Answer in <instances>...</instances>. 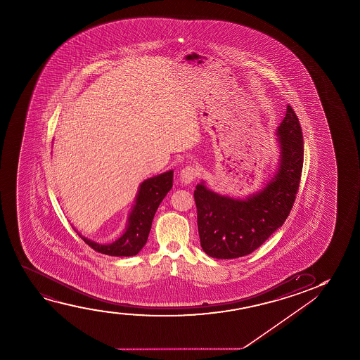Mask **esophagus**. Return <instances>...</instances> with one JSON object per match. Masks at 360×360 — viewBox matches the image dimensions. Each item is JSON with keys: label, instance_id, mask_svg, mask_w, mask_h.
Here are the masks:
<instances>
[{"label": "esophagus", "instance_id": "obj_1", "mask_svg": "<svg viewBox=\"0 0 360 360\" xmlns=\"http://www.w3.org/2000/svg\"><path fill=\"white\" fill-rule=\"evenodd\" d=\"M198 176V169L194 166H187V167L183 168L181 173H179V178L184 184H189L192 183Z\"/></svg>", "mask_w": 360, "mask_h": 360}]
</instances>
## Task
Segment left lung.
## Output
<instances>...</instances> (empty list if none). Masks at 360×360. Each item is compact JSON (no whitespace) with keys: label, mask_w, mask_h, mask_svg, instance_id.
I'll use <instances>...</instances> for the list:
<instances>
[{"label":"left lung","mask_w":360,"mask_h":360,"mask_svg":"<svg viewBox=\"0 0 360 360\" xmlns=\"http://www.w3.org/2000/svg\"><path fill=\"white\" fill-rule=\"evenodd\" d=\"M281 148L279 168L259 192L246 199L226 197L207 189L194 191L200 246L207 256L232 259L262 246L284 224L295 202L304 165V139L294 109L276 129Z\"/></svg>","instance_id":"1"}]
</instances>
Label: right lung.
<instances>
[{
    "instance_id": "obj_1",
    "label": "right lung",
    "mask_w": 360,
    "mask_h": 360,
    "mask_svg": "<svg viewBox=\"0 0 360 360\" xmlns=\"http://www.w3.org/2000/svg\"><path fill=\"white\" fill-rule=\"evenodd\" d=\"M173 184V171L143 181L139 187L136 200L129 215L128 224L123 235L109 245H99L79 235L94 251L115 257H130L138 255L148 242L153 217Z\"/></svg>"
}]
</instances>
